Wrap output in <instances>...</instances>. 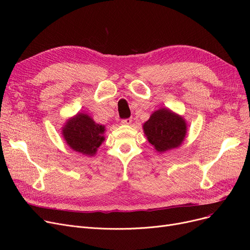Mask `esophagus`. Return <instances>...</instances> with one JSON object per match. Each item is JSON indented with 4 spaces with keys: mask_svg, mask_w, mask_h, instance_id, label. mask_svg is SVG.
Here are the masks:
<instances>
[{
    "mask_svg": "<svg viewBox=\"0 0 250 250\" xmlns=\"http://www.w3.org/2000/svg\"><path fill=\"white\" fill-rule=\"evenodd\" d=\"M132 120H130V118H125V120H123L122 121V124L123 125H130V124H132Z\"/></svg>",
    "mask_w": 250,
    "mask_h": 250,
    "instance_id": "obj_1",
    "label": "esophagus"
}]
</instances>
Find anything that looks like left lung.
Returning a JSON list of instances; mask_svg holds the SVG:
<instances>
[{"instance_id":"left-lung-1","label":"left lung","mask_w":250,"mask_h":250,"mask_svg":"<svg viewBox=\"0 0 250 250\" xmlns=\"http://www.w3.org/2000/svg\"><path fill=\"white\" fill-rule=\"evenodd\" d=\"M143 128L149 143L160 153L179 147L188 130L183 117L168 108L154 111Z\"/></svg>"}]
</instances>
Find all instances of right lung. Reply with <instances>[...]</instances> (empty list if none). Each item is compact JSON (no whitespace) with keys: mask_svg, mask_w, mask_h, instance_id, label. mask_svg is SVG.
Returning a JSON list of instances; mask_svg holds the SVG:
<instances>
[{"mask_svg":"<svg viewBox=\"0 0 250 250\" xmlns=\"http://www.w3.org/2000/svg\"><path fill=\"white\" fill-rule=\"evenodd\" d=\"M105 126L96 124L85 113H77L65 123L62 137L74 151L86 156H93L104 141Z\"/></svg>","mask_w":250,"mask_h":250,"instance_id":"right-lung-1","label":"right lung"}]
</instances>
